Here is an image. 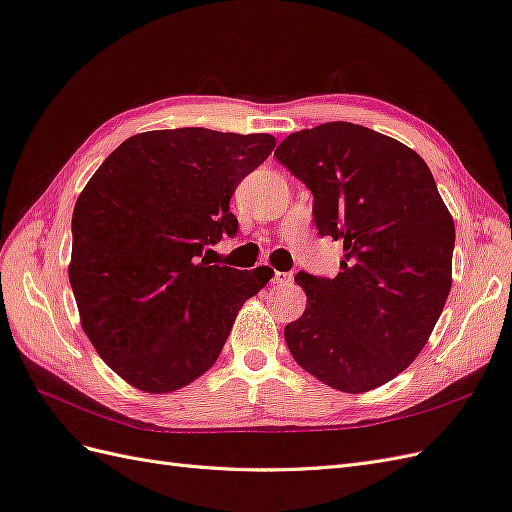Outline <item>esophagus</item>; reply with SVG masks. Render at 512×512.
<instances>
[{
	"label": "esophagus",
	"instance_id": "esophagus-1",
	"mask_svg": "<svg viewBox=\"0 0 512 512\" xmlns=\"http://www.w3.org/2000/svg\"><path fill=\"white\" fill-rule=\"evenodd\" d=\"M292 280H294L292 273H284V271H275L271 277V282L277 286H288V284H292Z\"/></svg>",
	"mask_w": 512,
	"mask_h": 512
}]
</instances>
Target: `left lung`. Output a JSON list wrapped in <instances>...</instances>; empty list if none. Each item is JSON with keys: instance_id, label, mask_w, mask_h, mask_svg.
<instances>
[{"instance_id": "left-lung-1", "label": "left lung", "mask_w": 512, "mask_h": 512, "mask_svg": "<svg viewBox=\"0 0 512 512\" xmlns=\"http://www.w3.org/2000/svg\"><path fill=\"white\" fill-rule=\"evenodd\" d=\"M314 194L318 232L344 243L331 277L297 273L307 294L284 337L305 371L344 393L401 374L427 344L453 284L455 224L425 160L348 121L294 132L275 149Z\"/></svg>"}]
</instances>
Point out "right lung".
I'll return each instance as SVG.
<instances>
[{
	"label": "right lung",
	"instance_id": "obj_1",
	"mask_svg": "<svg viewBox=\"0 0 512 512\" xmlns=\"http://www.w3.org/2000/svg\"><path fill=\"white\" fill-rule=\"evenodd\" d=\"M273 147L271 134L143 132L76 200L68 275L83 331L134 389L168 393L203 376L241 305L273 277L269 267L211 265L205 254L237 235L230 196Z\"/></svg>",
	"mask_w": 512,
	"mask_h": 512
}]
</instances>
